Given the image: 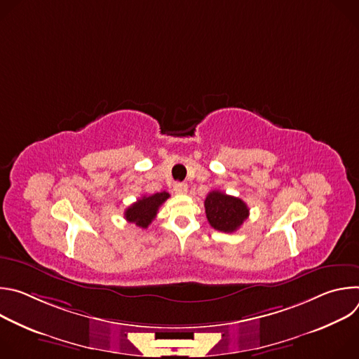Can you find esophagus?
I'll return each mask as SVG.
<instances>
[{"label":"esophagus","mask_w":359,"mask_h":359,"mask_svg":"<svg viewBox=\"0 0 359 359\" xmlns=\"http://www.w3.org/2000/svg\"><path fill=\"white\" fill-rule=\"evenodd\" d=\"M173 190L177 194H184V193H187V184L186 183H175Z\"/></svg>","instance_id":"obj_1"}]
</instances>
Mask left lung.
Returning a JSON list of instances; mask_svg holds the SVG:
<instances>
[{"label": "left lung", "instance_id": "1", "mask_svg": "<svg viewBox=\"0 0 359 359\" xmlns=\"http://www.w3.org/2000/svg\"><path fill=\"white\" fill-rule=\"evenodd\" d=\"M204 209L210 226L223 233H234L248 217L247 204L234 196L213 190L204 200Z\"/></svg>", "mask_w": 359, "mask_h": 359}]
</instances>
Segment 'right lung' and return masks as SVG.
<instances>
[{
    "mask_svg": "<svg viewBox=\"0 0 359 359\" xmlns=\"http://www.w3.org/2000/svg\"><path fill=\"white\" fill-rule=\"evenodd\" d=\"M169 197L170 194L166 191L143 196L125 210V219L129 223H135L140 229H147V226L155 220L159 208Z\"/></svg>",
    "mask_w": 359,
    "mask_h": 359,
    "instance_id": "1",
    "label": "right lung"
}]
</instances>
